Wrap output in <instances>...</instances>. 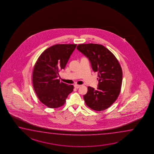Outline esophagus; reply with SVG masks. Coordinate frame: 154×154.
I'll use <instances>...</instances> for the list:
<instances>
[{"label": "esophagus", "instance_id": "34e87169", "mask_svg": "<svg viewBox=\"0 0 154 154\" xmlns=\"http://www.w3.org/2000/svg\"><path fill=\"white\" fill-rule=\"evenodd\" d=\"M80 86H80V85H74V88H79Z\"/></svg>", "mask_w": 154, "mask_h": 154}]
</instances>
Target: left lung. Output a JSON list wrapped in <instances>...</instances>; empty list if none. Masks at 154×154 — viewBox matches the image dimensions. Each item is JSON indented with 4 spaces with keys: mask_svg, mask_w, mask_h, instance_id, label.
<instances>
[{
    "mask_svg": "<svg viewBox=\"0 0 154 154\" xmlns=\"http://www.w3.org/2000/svg\"><path fill=\"white\" fill-rule=\"evenodd\" d=\"M77 49L88 58L92 68L98 72L97 89L88 87L84 96L85 103L95 111L108 108L115 102L120 93L122 70L117 58L102 45L97 44H79Z\"/></svg>",
    "mask_w": 154,
    "mask_h": 154,
    "instance_id": "8db88e82",
    "label": "left lung"
}]
</instances>
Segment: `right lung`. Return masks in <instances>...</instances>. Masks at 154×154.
I'll use <instances>...</instances> for the list:
<instances>
[{"label": "right lung", "instance_id": "add662e5", "mask_svg": "<svg viewBox=\"0 0 154 154\" xmlns=\"http://www.w3.org/2000/svg\"><path fill=\"white\" fill-rule=\"evenodd\" d=\"M76 44H56L40 54L34 67L32 82L39 100L50 108L63 106L73 85L60 82L58 72L64 69Z\"/></svg>", "mask_w": 154, "mask_h": 154}]
</instances>
